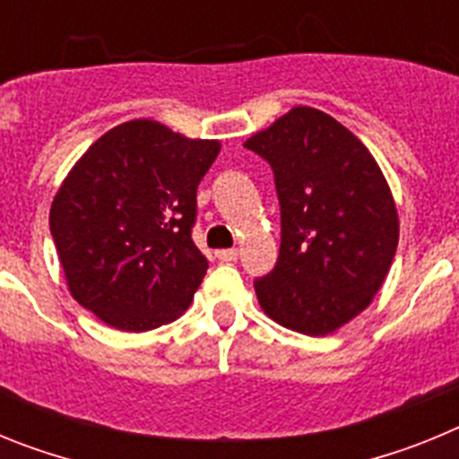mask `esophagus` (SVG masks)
<instances>
[{"label": "esophagus", "mask_w": 459, "mask_h": 459, "mask_svg": "<svg viewBox=\"0 0 459 459\" xmlns=\"http://www.w3.org/2000/svg\"><path fill=\"white\" fill-rule=\"evenodd\" d=\"M216 257L221 259V262H237L238 250L237 248H222V250H218Z\"/></svg>", "instance_id": "1"}]
</instances>
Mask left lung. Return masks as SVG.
Returning <instances> with one entry per match:
<instances>
[{"instance_id":"obj_1","label":"left lung","mask_w":459,"mask_h":459,"mask_svg":"<svg viewBox=\"0 0 459 459\" xmlns=\"http://www.w3.org/2000/svg\"><path fill=\"white\" fill-rule=\"evenodd\" d=\"M243 147L273 168L282 221L275 269L255 280L259 306L296 333H335L370 306L395 257L391 186L354 133L307 105Z\"/></svg>"}]
</instances>
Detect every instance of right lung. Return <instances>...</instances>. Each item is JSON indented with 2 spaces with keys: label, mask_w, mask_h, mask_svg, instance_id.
I'll list each match as a JSON object with an SVG mask.
<instances>
[{
  "label": "right lung",
  "mask_w": 459,
  "mask_h": 459,
  "mask_svg": "<svg viewBox=\"0 0 459 459\" xmlns=\"http://www.w3.org/2000/svg\"><path fill=\"white\" fill-rule=\"evenodd\" d=\"M218 152V140L131 119L78 158L52 200L50 232L80 306L128 333L188 310L209 269L190 238L195 195Z\"/></svg>",
  "instance_id": "add662e5"
}]
</instances>
